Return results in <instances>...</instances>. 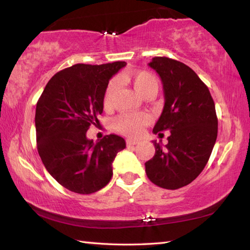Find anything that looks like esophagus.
<instances>
[{"label":"esophagus","instance_id":"34e87169","mask_svg":"<svg viewBox=\"0 0 250 250\" xmlns=\"http://www.w3.org/2000/svg\"><path fill=\"white\" fill-rule=\"evenodd\" d=\"M138 143H139L138 140H133V139H126V146H128L129 147L138 145Z\"/></svg>","mask_w":250,"mask_h":250}]
</instances>
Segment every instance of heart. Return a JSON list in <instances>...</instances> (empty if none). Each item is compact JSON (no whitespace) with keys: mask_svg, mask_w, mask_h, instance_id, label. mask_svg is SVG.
<instances>
[{"mask_svg":"<svg viewBox=\"0 0 250 250\" xmlns=\"http://www.w3.org/2000/svg\"><path fill=\"white\" fill-rule=\"evenodd\" d=\"M122 79L129 80L139 95L146 97L147 95L155 96L159 90V80L153 74L146 70L134 71L132 74L122 76ZM118 80L112 79L108 83L104 92V107L111 109L115 104L116 94L118 90ZM150 124V116L146 112L121 113L118 116L113 125L119 132L129 137H139L143 128Z\"/></svg>","mask_w":250,"mask_h":250,"instance_id":"heart-1","label":"heart"}]
</instances>
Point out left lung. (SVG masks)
Here are the masks:
<instances>
[{
    "mask_svg": "<svg viewBox=\"0 0 250 250\" xmlns=\"http://www.w3.org/2000/svg\"><path fill=\"white\" fill-rule=\"evenodd\" d=\"M149 66L163 84L164 107L153 133L170 130L167 145L153 141L155 154L146 162L149 180L160 188L177 189L204 170L217 138L215 104L195 71L175 59L154 57Z\"/></svg>",
    "mask_w": 250,
    "mask_h": 250,
    "instance_id": "8db88e82",
    "label": "left lung"
}]
</instances>
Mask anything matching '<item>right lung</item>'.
Returning <instances> with one entry per match:
<instances>
[{
	"mask_svg": "<svg viewBox=\"0 0 250 250\" xmlns=\"http://www.w3.org/2000/svg\"><path fill=\"white\" fill-rule=\"evenodd\" d=\"M125 62L76 64L54 75L36 104L37 150L46 170L71 192L91 194L112 177V162L125 147L124 138L109 134L99 142L87 138L104 110L109 79Z\"/></svg>",
	"mask_w": 250,
	"mask_h": 250,
	"instance_id": "obj_1",
	"label": "right lung"
}]
</instances>
